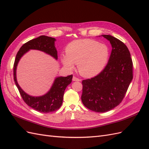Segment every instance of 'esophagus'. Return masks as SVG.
Instances as JSON below:
<instances>
[{
	"label": "esophagus",
	"mask_w": 149,
	"mask_h": 149,
	"mask_svg": "<svg viewBox=\"0 0 149 149\" xmlns=\"http://www.w3.org/2000/svg\"><path fill=\"white\" fill-rule=\"evenodd\" d=\"M73 81H80L81 79H79V78H77V77H76V76H74L73 77Z\"/></svg>",
	"instance_id": "34e87169"
}]
</instances>
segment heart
I'll use <instances>...</instances> for the list:
<instances>
[{
    "mask_svg": "<svg viewBox=\"0 0 149 149\" xmlns=\"http://www.w3.org/2000/svg\"><path fill=\"white\" fill-rule=\"evenodd\" d=\"M65 52L66 55L61 57L62 63L69 70L77 64L79 73L88 78L100 73L110 55L107 45L91 39L74 40L66 46Z\"/></svg>",
    "mask_w": 149,
    "mask_h": 149,
    "instance_id": "heart-1",
    "label": "heart"
}]
</instances>
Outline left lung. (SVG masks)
<instances>
[{"instance_id":"8db88e82","label":"left lung","mask_w":149,"mask_h":149,"mask_svg":"<svg viewBox=\"0 0 149 149\" xmlns=\"http://www.w3.org/2000/svg\"><path fill=\"white\" fill-rule=\"evenodd\" d=\"M102 36L112 45L109 61L100 74L82 81L83 104L96 112H105L118 106L133 78L132 60L127 46L111 35Z\"/></svg>"}]
</instances>
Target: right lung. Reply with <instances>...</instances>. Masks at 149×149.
Returning a JSON list of instances; mask_svg holds the SVG:
<instances>
[{
	"instance_id": "add662e5",
	"label": "right lung",
	"mask_w": 149,
	"mask_h": 149,
	"mask_svg": "<svg viewBox=\"0 0 149 149\" xmlns=\"http://www.w3.org/2000/svg\"><path fill=\"white\" fill-rule=\"evenodd\" d=\"M55 40L54 38L42 35L24 43L17 52L13 65V79L24 101L29 106L43 113L54 112L61 107L65 90L67 86L71 83L73 75L56 78L50 90L46 94L42 96L33 97L25 93L19 86L17 81L16 69L21 57L31 49L45 52L57 60V51L55 47Z\"/></svg>"
}]
</instances>
